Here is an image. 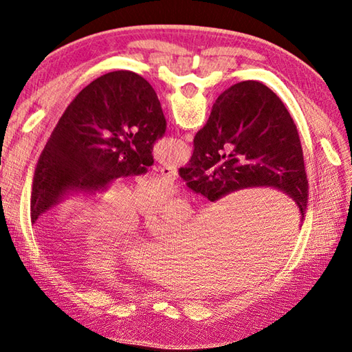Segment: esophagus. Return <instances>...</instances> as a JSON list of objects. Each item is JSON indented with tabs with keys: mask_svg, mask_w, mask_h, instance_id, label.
<instances>
[{
	"mask_svg": "<svg viewBox=\"0 0 352 352\" xmlns=\"http://www.w3.org/2000/svg\"><path fill=\"white\" fill-rule=\"evenodd\" d=\"M160 173H162V176L167 180H170V182H173V180H176L177 177V170L175 167H170V166H164L160 168Z\"/></svg>",
	"mask_w": 352,
	"mask_h": 352,
	"instance_id": "34e87169",
	"label": "esophagus"
}]
</instances>
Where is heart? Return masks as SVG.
I'll return each mask as SVG.
<instances>
[{"instance_id":"1","label":"heart","mask_w":352,"mask_h":352,"mask_svg":"<svg viewBox=\"0 0 352 352\" xmlns=\"http://www.w3.org/2000/svg\"><path fill=\"white\" fill-rule=\"evenodd\" d=\"M172 194V189L164 182H154L140 189L136 202L144 211L160 207ZM186 208L175 204L168 210V217L176 220L186 219ZM140 226V214L135 208L129 190H114L95 207L83 230V241L91 247H101L122 236L131 235ZM116 258L114 251H98L91 257L92 265H107Z\"/></svg>"}]
</instances>
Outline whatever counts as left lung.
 <instances>
[{"label":"left lung","instance_id":"obj_1","mask_svg":"<svg viewBox=\"0 0 352 352\" xmlns=\"http://www.w3.org/2000/svg\"><path fill=\"white\" fill-rule=\"evenodd\" d=\"M164 132L157 94L140 74L116 70L91 82L63 113L38 160L32 223L70 192L92 194L119 177L145 175Z\"/></svg>","mask_w":352,"mask_h":352}]
</instances>
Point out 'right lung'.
<instances>
[{"label":"right lung","instance_id":"right-lung-1","mask_svg":"<svg viewBox=\"0 0 352 352\" xmlns=\"http://www.w3.org/2000/svg\"><path fill=\"white\" fill-rule=\"evenodd\" d=\"M179 176L208 201L272 186L289 195L305 217L308 180L300 135L282 100L257 80L232 85L219 95Z\"/></svg>","mask_w":352,"mask_h":352}]
</instances>
